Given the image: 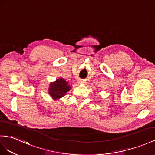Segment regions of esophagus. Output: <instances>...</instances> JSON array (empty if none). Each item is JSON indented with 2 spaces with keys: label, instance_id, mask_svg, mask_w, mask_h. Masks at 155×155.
Returning <instances> with one entry per match:
<instances>
[{
  "label": "esophagus",
  "instance_id": "34e87169",
  "mask_svg": "<svg viewBox=\"0 0 155 155\" xmlns=\"http://www.w3.org/2000/svg\"><path fill=\"white\" fill-rule=\"evenodd\" d=\"M78 83L79 84H84V83H86V82L83 81H78Z\"/></svg>",
  "mask_w": 155,
  "mask_h": 155
}]
</instances>
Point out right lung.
Wrapping results in <instances>:
<instances>
[{
  "instance_id": "1",
  "label": "right lung",
  "mask_w": 155,
  "mask_h": 155,
  "mask_svg": "<svg viewBox=\"0 0 155 155\" xmlns=\"http://www.w3.org/2000/svg\"><path fill=\"white\" fill-rule=\"evenodd\" d=\"M69 82L63 78H58L55 81L50 82L48 88V93L54 100H59L63 97L67 92L71 89Z\"/></svg>"
}]
</instances>
